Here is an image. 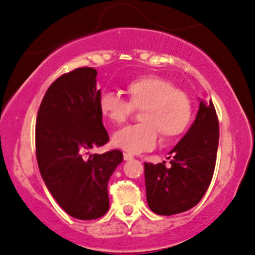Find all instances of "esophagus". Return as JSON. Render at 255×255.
<instances>
[{"label": "esophagus", "mask_w": 255, "mask_h": 255, "mask_svg": "<svg viewBox=\"0 0 255 255\" xmlns=\"http://www.w3.org/2000/svg\"><path fill=\"white\" fill-rule=\"evenodd\" d=\"M133 159V157L131 154H128V153H124V160H131Z\"/></svg>", "instance_id": "obj_1"}]
</instances>
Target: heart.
Returning <instances> with one entry per match:
<instances>
[{
	"instance_id": "b5f03b06",
	"label": "heart",
	"mask_w": 255,
	"mask_h": 255,
	"mask_svg": "<svg viewBox=\"0 0 255 255\" xmlns=\"http://www.w3.org/2000/svg\"><path fill=\"white\" fill-rule=\"evenodd\" d=\"M128 101L113 92H105L98 101L101 116L109 124L123 125L132 114L141 109V124L118 131L112 143L130 154L152 149L158 139H171L182 133L192 118L190 97L166 79L157 75L139 76L125 87Z\"/></svg>"
}]
</instances>
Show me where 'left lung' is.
Masks as SVG:
<instances>
[{
    "label": "left lung",
    "instance_id": "1",
    "mask_svg": "<svg viewBox=\"0 0 255 255\" xmlns=\"http://www.w3.org/2000/svg\"><path fill=\"white\" fill-rule=\"evenodd\" d=\"M219 144V123L212 101L199 98L193 124L163 163H144L146 197L158 215H174L199 203L214 174Z\"/></svg>",
    "mask_w": 255,
    "mask_h": 255
}]
</instances>
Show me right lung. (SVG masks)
<instances>
[{"instance_id":"obj_1","label":"right lung","mask_w":255,"mask_h":255,"mask_svg":"<svg viewBox=\"0 0 255 255\" xmlns=\"http://www.w3.org/2000/svg\"><path fill=\"white\" fill-rule=\"evenodd\" d=\"M96 76L94 68H78L57 79L41 102L35 130L43 182L62 209L80 220L108 212L107 186L123 161L118 149L84 155L109 141L98 109Z\"/></svg>"}]
</instances>
